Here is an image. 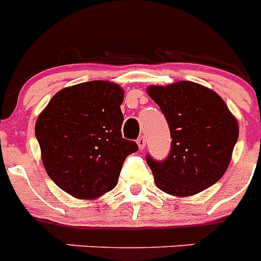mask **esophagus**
Masks as SVG:
<instances>
[{
    "instance_id": "obj_1",
    "label": "esophagus",
    "mask_w": 261,
    "mask_h": 261,
    "mask_svg": "<svg viewBox=\"0 0 261 261\" xmlns=\"http://www.w3.org/2000/svg\"><path fill=\"white\" fill-rule=\"evenodd\" d=\"M137 145L141 150H144L145 146H146V138H145V136H140V137L137 138Z\"/></svg>"
}]
</instances>
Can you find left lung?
Here are the masks:
<instances>
[{"mask_svg": "<svg viewBox=\"0 0 261 261\" xmlns=\"http://www.w3.org/2000/svg\"><path fill=\"white\" fill-rule=\"evenodd\" d=\"M147 93L159 106L171 133L167 158L146 155L159 190L192 196L220 180L238 141V121L220 95L195 82L150 86Z\"/></svg>", "mask_w": 261, "mask_h": 261, "instance_id": "1", "label": "left lung"}]
</instances>
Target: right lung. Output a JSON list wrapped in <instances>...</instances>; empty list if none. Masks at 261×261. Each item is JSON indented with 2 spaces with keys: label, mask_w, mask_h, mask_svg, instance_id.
I'll use <instances>...</instances> for the list:
<instances>
[{
  "label": "right lung",
  "mask_w": 261,
  "mask_h": 261,
  "mask_svg": "<svg viewBox=\"0 0 261 261\" xmlns=\"http://www.w3.org/2000/svg\"><path fill=\"white\" fill-rule=\"evenodd\" d=\"M123 99L119 85L90 81L62 89L39 115L35 135L45 171L73 197L114 190L125 158L138 150L121 135Z\"/></svg>",
  "instance_id": "obj_1"
}]
</instances>
